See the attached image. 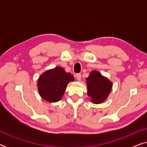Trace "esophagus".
I'll return each mask as SVG.
<instances>
[{
    "mask_svg": "<svg viewBox=\"0 0 147 147\" xmlns=\"http://www.w3.org/2000/svg\"><path fill=\"white\" fill-rule=\"evenodd\" d=\"M75 77H76V80H78V81H80V80H81L82 76H81V74H76V75L75 76Z\"/></svg>",
    "mask_w": 147,
    "mask_h": 147,
    "instance_id": "esophagus-1",
    "label": "esophagus"
}]
</instances>
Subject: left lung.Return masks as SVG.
<instances>
[{
    "label": "left lung",
    "instance_id": "1",
    "mask_svg": "<svg viewBox=\"0 0 147 147\" xmlns=\"http://www.w3.org/2000/svg\"><path fill=\"white\" fill-rule=\"evenodd\" d=\"M88 95L93 104H101L111 92L112 82L96 70H92L86 80Z\"/></svg>",
    "mask_w": 147,
    "mask_h": 147
}]
</instances>
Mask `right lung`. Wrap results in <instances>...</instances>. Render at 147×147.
<instances>
[{"label": "right lung", "instance_id": "right-lung-1", "mask_svg": "<svg viewBox=\"0 0 147 147\" xmlns=\"http://www.w3.org/2000/svg\"><path fill=\"white\" fill-rule=\"evenodd\" d=\"M74 81V76L71 74L57 66L47 70L39 76L37 90L43 100L49 102H57L63 96L67 84Z\"/></svg>", "mask_w": 147, "mask_h": 147}]
</instances>
